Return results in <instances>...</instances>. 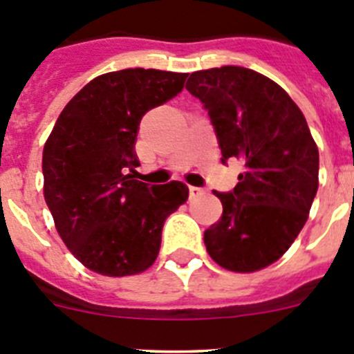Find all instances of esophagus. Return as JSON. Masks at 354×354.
I'll list each match as a JSON object with an SVG mask.
<instances>
[{
  "label": "esophagus",
  "mask_w": 354,
  "mask_h": 354,
  "mask_svg": "<svg viewBox=\"0 0 354 354\" xmlns=\"http://www.w3.org/2000/svg\"><path fill=\"white\" fill-rule=\"evenodd\" d=\"M204 193L202 187H196V186H189V196H200Z\"/></svg>",
  "instance_id": "obj_1"
}]
</instances>
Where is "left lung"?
I'll list each match as a JSON object with an SVG mask.
<instances>
[{"instance_id": "1", "label": "left lung", "mask_w": 354, "mask_h": 354, "mask_svg": "<svg viewBox=\"0 0 354 354\" xmlns=\"http://www.w3.org/2000/svg\"><path fill=\"white\" fill-rule=\"evenodd\" d=\"M186 90L209 111L221 161L245 162L234 192H214L223 214L204 232L207 253L228 271L264 270L308 220L319 186L317 145L289 93L252 68L196 71Z\"/></svg>"}]
</instances>
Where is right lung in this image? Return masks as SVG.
<instances>
[{
  "label": "right lung",
  "mask_w": 354,
  "mask_h": 354,
  "mask_svg": "<svg viewBox=\"0 0 354 354\" xmlns=\"http://www.w3.org/2000/svg\"><path fill=\"white\" fill-rule=\"evenodd\" d=\"M187 74L124 68L84 84L44 145V198L55 227L84 268L131 277L154 264L165 220L187 200L179 180L134 179L140 120L183 90Z\"/></svg>",
  "instance_id": "right-lung-1"
}]
</instances>
